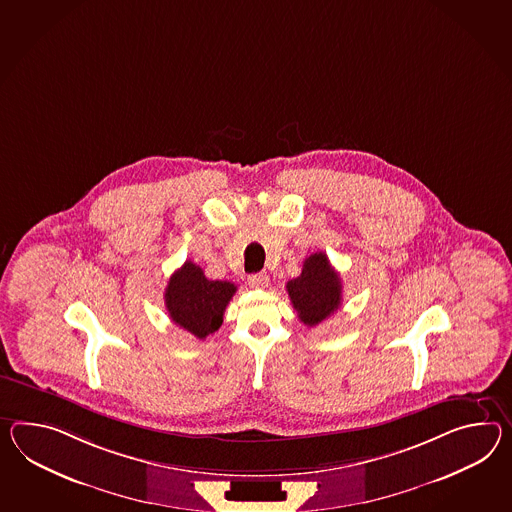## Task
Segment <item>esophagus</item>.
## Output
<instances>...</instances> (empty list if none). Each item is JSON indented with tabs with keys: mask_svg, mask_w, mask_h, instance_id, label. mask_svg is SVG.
Wrapping results in <instances>:
<instances>
[{
	"mask_svg": "<svg viewBox=\"0 0 512 512\" xmlns=\"http://www.w3.org/2000/svg\"><path fill=\"white\" fill-rule=\"evenodd\" d=\"M248 283H250L253 288H266L268 287V283H270V277L266 272H261V274H253L250 275V279H248Z\"/></svg>",
	"mask_w": 512,
	"mask_h": 512,
	"instance_id": "obj_1",
	"label": "esophagus"
}]
</instances>
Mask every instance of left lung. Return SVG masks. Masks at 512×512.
Here are the masks:
<instances>
[{
  "label": "left lung",
  "instance_id": "left-lung-1",
  "mask_svg": "<svg viewBox=\"0 0 512 512\" xmlns=\"http://www.w3.org/2000/svg\"><path fill=\"white\" fill-rule=\"evenodd\" d=\"M288 298L307 327L322 324L342 303V283L324 251H316L303 262V270L287 283Z\"/></svg>",
  "mask_w": 512,
  "mask_h": 512
}]
</instances>
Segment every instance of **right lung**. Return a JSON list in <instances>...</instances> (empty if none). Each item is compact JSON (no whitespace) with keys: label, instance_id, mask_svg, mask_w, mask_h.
I'll use <instances>...</instances> for the list:
<instances>
[{"label":"right lung","instance_id":"add662e5","mask_svg":"<svg viewBox=\"0 0 512 512\" xmlns=\"http://www.w3.org/2000/svg\"><path fill=\"white\" fill-rule=\"evenodd\" d=\"M237 287L207 279L198 264L187 261L175 270L164 290V305L172 322L200 340L220 329L227 303Z\"/></svg>","mask_w":512,"mask_h":512}]
</instances>
